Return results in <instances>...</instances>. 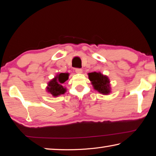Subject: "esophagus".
<instances>
[{"instance_id":"34e87169","label":"esophagus","mask_w":156,"mask_h":156,"mask_svg":"<svg viewBox=\"0 0 156 156\" xmlns=\"http://www.w3.org/2000/svg\"><path fill=\"white\" fill-rule=\"evenodd\" d=\"M76 72L77 73H81L82 72H83V70H82V69H80V68H76Z\"/></svg>"}]
</instances>
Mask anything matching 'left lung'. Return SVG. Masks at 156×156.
I'll list each match as a JSON object with an SVG mask.
<instances>
[{
	"mask_svg": "<svg viewBox=\"0 0 156 156\" xmlns=\"http://www.w3.org/2000/svg\"><path fill=\"white\" fill-rule=\"evenodd\" d=\"M89 78L93 84L94 89L100 93L107 95L109 94L110 87L109 80L107 76L100 73L92 72L88 73Z\"/></svg>",
	"mask_w": 156,
	"mask_h": 156,
	"instance_id": "1",
	"label": "left lung"
}]
</instances>
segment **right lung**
<instances>
[{"label": "right lung", "mask_w": 156, "mask_h": 156, "mask_svg": "<svg viewBox=\"0 0 156 156\" xmlns=\"http://www.w3.org/2000/svg\"><path fill=\"white\" fill-rule=\"evenodd\" d=\"M69 78V73H60L49 82L47 87V91L52 94L53 96H58L64 94L66 89L62 87V84Z\"/></svg>", "instance_id": "obj_1"}]
</instances>
